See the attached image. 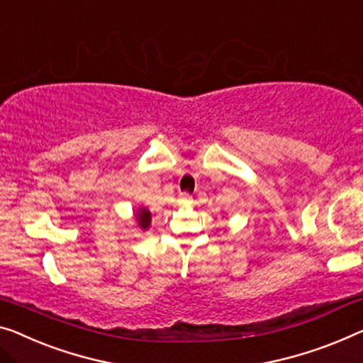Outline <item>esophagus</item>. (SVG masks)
I'll use <instances>...</instances> for the list:
<instances>
[{
	"instance_id": "34e87169",
	"label": "esophagus",
	"mask_w": 363,
	"mask_h": 363,
	"mask_svg": "<svg viewBox=\"0 0 363 363\" xmlns=\"http://www.w3.org/2000/svg\"><path fill=\"white\" fill-rule=\"evenodd\" d=\"M177 202H179V205H189V203H192V197L189 196L187 192H184V194H179V199H177Z\"/></svg>"
}]
</instances>
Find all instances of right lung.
I'll use <instances>...</instances> for the list:
<instances>
[{
  "label": "right lung",
  "mask_w": 363,
  "mask_h": 363,
  "mask_svg": "<svg viewBox=\"0 0 363 363\" xmlns=\"http://www.w3.org/2000/svg\"><path fill=\"white\" fill-rule=\"evenodd\" d=\"M135 221H137L138 228L142 231H147L151 226V212L147 207H140L133 212Z\"/></svg>",
  "instance_id": "1"
}]
</instances>
